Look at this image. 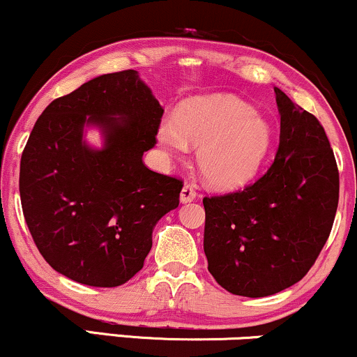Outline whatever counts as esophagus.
<instances>
[{
    "label": "esophagus",
    "instance_id": "34e87169",
    "mask_svg": "<svg viewBox=\"0 0 357 357\" xmlns=\"http://www.w3.org/2000/svg\"><path fill=\"white\" fill-rule=\"evenodd\" d=\"M195 198H196V191L192 190L190 184H184L181 190V196H179L181 203H191Z\"/></svg>",
    "mask_w": 357,
    "mask_h": 357
}]
</instances>
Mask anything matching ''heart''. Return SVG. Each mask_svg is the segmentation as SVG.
Returning a JSON list of instances; mask_svg holds the SVG:
<instances>
[{"instance_id":"heart-1","label":"heart","mask_w":357,"mask_h":357,"mask_svg":"<svg viewBox=\"0 0 357 357\" xmlns=\"http://www.w3.org/2000/svg\"><path fill=\"white\" fill-rule=\"evenodd\" d=\"M267 117L233 96L191 102L178 117H166L158 142L167 154L184 158L198 147V169L216 190H236L255 178L272 147Z\"/></svg>"}]
</instances>
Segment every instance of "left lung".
Returning a JSON list of instances; mask_svg holds the SVG:
<instances>
[{
	"instance_id": "1",
	"label": "left lung",
	"mask_w": 357,
	"mask_h": 357,
	"mask_svg": "<svg viewBox=\"0 0 357 357\" xmlns=\"http://www.w3.org/2000/svg\"><path fill=\"white\" fill-rule=\"evenodd\" d=\"M280 142L268 171L243 191L204 198V255L235 296L267 297L309 272L333 228L339 173L326 130L275 87Z\"/></svg>"
}]
</instances>
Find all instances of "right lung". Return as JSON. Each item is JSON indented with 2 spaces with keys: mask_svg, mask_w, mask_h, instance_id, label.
<instances>
[{
  "mask_svg": "<svg viewBox=\"0 0 357 357\" xmlns=\"http://www.w3.org/2000/svg\"><path fill=\"white\" fill-rule=\"evenodd\" d=\"M162 105L136 70L105 73L55 99L35 122L20 165L28 230L50 267L90 287L126 284L144 265L159 220L183 183L154 173ZM97 128L102 144H88Z\"/></svg>",
  "mask_w": 357,
  "mask_h": 357,
  "instance_id": "1",
  "label": "right lung"
}]
</instances>
